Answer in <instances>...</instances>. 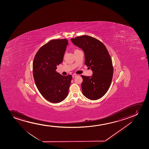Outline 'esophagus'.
Instances as JSON below:
<instances>
[{"instance_id":"1","label":"esophagus","mask_w":149,"mask_h":149,"mask_svg":"<svg viewBox=\"0 0 149 149\" xmlns=\"http://www.w3.org/2000/svg\"><path fill=\"white\" fill-rule=\"evenodd\" d=\"M77 75H76V74H73V75H72V77H73V78H75L76 77H77Z\"/></svg>"}]
</instances>
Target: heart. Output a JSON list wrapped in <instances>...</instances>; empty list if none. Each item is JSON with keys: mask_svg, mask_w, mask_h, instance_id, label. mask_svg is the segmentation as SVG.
<instances>
[{"mask_svg": "<svg viewBox=\"0 0 149 149\" xmlns=\"http://www.w3.org/2000/svg\"><path fill=\"white\" fill-rule=\"evenodd\" d=\"M76 50H75V51H76Z\"/></svg>", "mask_w": 149, "mask_h": 149, "instance_id": "b5f03b06", "label": "heart"}]
</instances>
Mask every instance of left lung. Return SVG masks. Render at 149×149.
Masks as SVG:
<instances>
[{
  "label": "left lung",
  "instance_id": "1",
  "mask_svg": "<svg viewBox=\"0 0 149 149\" xmlns=\"http://www.w3.org/2000/svg\"><path fill=\"white\" fill-rule=\"evenodd\" d=\"M84 51L85 64L93 71L91 76L81 75L82 94L91 100H98L108 91L112 81V61L106 47L97 39L82 36L71 39Z\"/></svg>",
  "mask_w": 149,
  "mask_h": 149
}]
</instances>
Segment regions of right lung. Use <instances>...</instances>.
Here are the masks:
<instances>
[{
	"instance_id": "1",
	"label": "right lung",
	"mask_w": 149,
	"mask_h": 149,
	"mask_svg": "<svg viewBox=\"0 0 149 149\" xmlns=\"http://www.w3.org/2000/svg\"><path fill=\"white\" fill-rule=\"evenodd\" d=\"M68 44L67 39L49 41L39 49L33 62L35 84L43 97L52 103L61 102L68 95L72 76L61 75L56 71L63 61Z\"/></svg>"
}]
</instances>
